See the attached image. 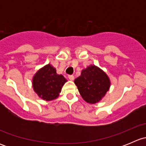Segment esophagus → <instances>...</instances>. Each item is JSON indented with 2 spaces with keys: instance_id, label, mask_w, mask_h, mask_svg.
Instances as JSON below:
<instances>
[{
  "instance_id": "1",
  "label": "esophagus",
  "mask_w": 146,
  "mask_h": 146,
  "mask_svg": "<svg viewBox=\"0 0 146 146\" xmlns=\"http://www.w3.org/2000/svg\"><path fill=\"white\" fill-rule=\"evenodd\" d=\"M68 79L70 80H74V76H68Z\"/></svg>"
}]
</instances>
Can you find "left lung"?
Listing matches in <instances>:
<instances>
[{"instance_id":"left-lung-1","label":"left lung","mask_w":146,"mask_h":146,"mask_svg":"<svg viewBox=\"0 0 146 146\" xmlns=\"http://www.w3.org/2000/svg\"><path fill=\"white\" fill-rule=\"evenodd\" d=\"M74 83L82 99L88 104L101 101L111 85L107 73L95 65H90L82 69L80 76L75 79Z\"/></svg>"}]
</instances>
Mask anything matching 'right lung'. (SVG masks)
Instances as JSON below:
<instances>
[{"label": "right lung", "instance_id": "obj_1", "mask_svg": "<svg viewBox=\"0 0 146 146\" xmlns=\"http://www.w3.org/2000/svg\"><path fill=\"white\" fill-rule=\"evenodd\" d=\"M67 80L61 74H57L55 68L50 64L41 68L32 78V87L39 98L52 101L59 96L62 87Z\"/></svg>", "mask_w": 146, "mask_h": 146}]
</instances>
